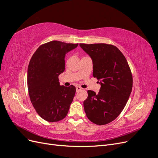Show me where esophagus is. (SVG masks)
<instances>
[{"instance_id":"34e87169","label":"esophagus","mask_w":158,"mask_h":158,"mask_svg":"<svg viewBox=\"0 0 158 158\" xmlns=\"http://www.w3.org/2000/svg\"><path fill=\"white\" fill-rule=\"evenodd\" d=\"M76 92H79V91L82 89V88H81V87H80V86H76Z\"/></svg>"}]
</instances>
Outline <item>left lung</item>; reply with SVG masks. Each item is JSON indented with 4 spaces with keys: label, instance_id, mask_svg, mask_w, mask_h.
<instances>
[{
    "label": "left lung",
    "instance_id": "8db88e82",
    "mask_svg": "<svg viewBox=\"0 0 158 158\" xmlns=\"http://www.w3.org/2000/svg\"><path fill=\"white\" fill-rule=\"evenodd\" d=\"M80 46L93 62V76L100 80L98 94L88 90L84 111L90 121L98 125L114 121L125 107L132 88V76L128 62L117 47L106 44Z\"/></svg>",
    "mask_w": 158,
    "mask_h": 158
}]
</instances>
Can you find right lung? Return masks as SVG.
<instances>
[{
	"label": "right lung",
	"mask_w": 158,
	"mask_h": 158,
	"mask_svg": "<svg viewBox=\"0 0 158 158\" xmlns=\"http://www.w3.org/2000/svg\"><path fill=\"white\" fill-rule=\"evenodd\" d=\"M78 44L52 41L39 47L27 69V88L33 107L49 122H57L67 114L76 88L60 85L59 76L65 69L64 57Z\"/></svg>",
	"instance_id": "obj_1"
}]
</instances>
